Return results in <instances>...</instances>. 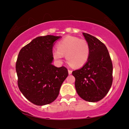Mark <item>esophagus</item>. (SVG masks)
I'll list each match as a JSON object with an SVG mask.
<instances>
[{
    "label": "esophagus",
    "instance_id": "34e87169",
    "mask_svg": "<svg viewBox=\"0 0 129 129\" xmlns=\"http://www.w3.org/2000/svg\"><path fill=\"white\" fill-rule=\"evenodd\" d=\"M68 73L69 75H71L72 73V70H68Z\"/></svg>",
    "mask_w": 129,
    "mask_h": 129
}]
</instances>
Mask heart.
I'll use <instances>...</instances> for the list:
<instances>
[{
  "label": "heart",
  "mask_w": 129,
  "mask_h": 129,
  "mask_svg": "<svg viewBox=\"0 0 129 129\" xmlns=\"http://www.w3.org/2000/svg\"><path fill=\"white\" fill-rule=\"evenodd\" d=\"M57 49L53 50L55 59L61 60L63 55L67 61L73 68L84 66L89 58L90 47L87 40L75 36H67L58 42Z\"/></svg>",
  "instance_id": "obj_1"
}]
</instances>
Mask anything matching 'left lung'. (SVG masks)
Here are the masks:
<instances>
[{
  "label": "left lung",
  "mask_w": 129,
  "mask_h": 129,
  "mask_svg": "<svg viewBox=\"0 0 129 129\" xmlns=\"http://www.w3.org/2000/svg\"><path fill=\"white\" fill-rule=\"evenodd\" d=\"M90 47L89 58L83 67L72 72L79 96L89 102L102 100L113 82V64L105 44L98 39L83 33Z\"/></svg>",
  "instance_id": "obj_1"
}]
</instances>
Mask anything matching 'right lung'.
Returning <instances> with one entry per match:
<instances>
[{"mask_svg": "<svg viewBox=\"0 0 129 129\" xmlns=\"http://www.w3.org/2000/svg\"><path fill=\"white\" fill-rule=\"evenodd\" d=\"M60 38L52 35L38 37L23 47L18 54L16 70L19 89L36 105L53 102L68 76L64 66L56 68L52 64L54 42Z\"/></svg>", "mask_w": 129, "mask_h": 129, "instance_id": "right-lung-1", "label": "right lung"}]
</instances>
